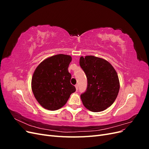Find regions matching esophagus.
Instances as JSON below:
<instances>
[{
  "mask_svg": "<svg viewBox=\"0 0 149 149\" xmlns=\"http://www.w3.org/2000/svg\"><path fill=\"white\" fill-rule=\"evenodd\" d=\"M75 88H76V91H78V84H76V85H75Z\"/></svg>",
  "mask_w": 149,
  "mask_h": 149,
  "instance_id": "obj_1",
  "label": "esophagus"
}]
</instances>
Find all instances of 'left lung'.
Segmentation results:
<instances>
[{
    "mask_svg": "<svg viewBox=\"0 0 149 149\" xmlns=\"http://www.w3.org/2000/svg\"><path fill=\"white\" fill-rule=\"evenodd\" d=\"M79 65L88 80L87 89L81 94L83 105L92 112L106 109L115 101L120 88L114 67L106 60L91 55L81 56Z\"/></svg>",
    "mask_w": 149,
    "mask_h": 149,
    "instance_id": "obj_1",
    "label": "left lung"
}]
</instances>
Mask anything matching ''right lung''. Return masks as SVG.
<instances>
[{"mask_svg": "<svg viewBox=\"0 0 149 149\" xmlns=\"http://www.w3.org/2000/svg\"><path fill=\"white\" fill-rule=\"evenodd\" d=\"M71 56L58 54L40 63L31 78V89L38 103L45 109H59L76 88L70 83L68 66Z\"/></svg>", "mask_w": 149, "mask_h": 149, "instance_id": "right-lung-1", "label": "right lung"}]
</instances>
